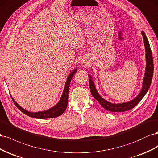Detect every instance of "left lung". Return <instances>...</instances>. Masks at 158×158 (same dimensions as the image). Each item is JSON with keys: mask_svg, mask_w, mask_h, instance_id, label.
Returning a JSON list of instances; mask_svg holds the SVG:
<instances>
[{"mask_svg": "<svg viewBox=\"0 0 158 158\" xmlns=\"http://www.w3.org/2000/svg\"><path fill=\"white\" fill-rule=\"evenodd\" d=\"M142 34L143 38L144 46H145L146 52V68L145 75H144L142 91L136 98H134V100L131 101L121 103V104H112V103L108 102L99 95L98 92L97 91L95 86H94L93 81L91 80V77L89 76V87L90 90H91L92 95L99 103H100V105L106 110H109L110 112H124L133 109L134 106H136L138 103L140 102V101L144 97V95L146 94L148 90L149 89L150 87L153 73H154V62H153L152 53L149 42H148V40L146 38V35L144 34L143 31H142Z\"/></svg>", "mask_w": 158, "mask_h": 158, "instance_id": "left-lung-1", "label": "left lung"}]
</instances>
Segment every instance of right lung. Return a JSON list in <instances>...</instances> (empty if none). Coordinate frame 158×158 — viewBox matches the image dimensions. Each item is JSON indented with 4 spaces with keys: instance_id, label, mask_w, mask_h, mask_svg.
<instances>
[{
    "instance_id": "right-lung-1",
    "label": "right lung",
    "mask_w": 158,
    "mask_h": 158,
    "mask_svg": "<svg viewBox=\"0 0 158 158\" xmlns=\"http://www.w3.org/2000/svg\"><path fill=\"white\" fill-rule=\"evenodd\" d=\"M76 69H75L73 71H72L71 73L69 75L67 79V81L65 85L64 91L63 93L62 97L60 99V101L57 104L52 107V109H49L46 111L43 112H30L24 110V109L19 106L15 101L14 99L12 98L11 97L13 102H14L15 105L16 106V107L19 109L21 112H23L24 114L28 115L30 117H32V118H40V119H44V118H55V117L59 116L61 115L64 112H65L67 106V101H68V94H69V88L70 85L71 80L72 79V77L74 75V74L76 73Z\"/></svg>"
}]
</instances>
